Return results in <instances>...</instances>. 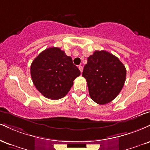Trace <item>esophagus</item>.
<instances>
[{"instance_id":"obj_1","label":"esophagus","mask_w":150,"mask_h":150,"mask_svg":"<svg viewBox=\"0 0 150 150\" xmlns=\"http://www.w3.org/2000/svg\"><path fill=\"white\" fill-rule=\"evenodd\" d=\"M78 68H79V70H80L81 73H82V70H83V67H82V66H81V65H80V66H78Z\"/></svg>"}]
</instances>
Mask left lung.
<instances>
[{"mask_svg": "<svg viewBox=\"0 0 150 150\" xmlns=\"http://www.w3.org/2000/svg\"><path fill=\"white\" fill-rule=\"evenodd\" d=\"M126 75V68L120 59L104 50L96 51L88 57L82 73L90 97L100 105L116 98L123 88Z\"/></svg>", "mask_w": 150, "mask_h": 150, "instance_id": "8db88e82", "label": "left lung"}]
</instances>
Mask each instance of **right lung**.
Returning a JSON list of instances; mask_svg holds the SVG:
<instances>
[{"label": "right lung", "mask_w": 150, "mask_h": 150, "mask_svg": "<svg viewBox=\"0 0 150 150\" xmlns=\"http://www.w3.org/2000/svg\"><path fill=\"white\" fill-rule=\"evenodd\" d=\"M80 71L73 64L72 58L59 47L42 51L30 66L34 85L45 97L57 100L65 96Z\"/></svg>", "instance_id": "right-lung-1"}]
</instances>
